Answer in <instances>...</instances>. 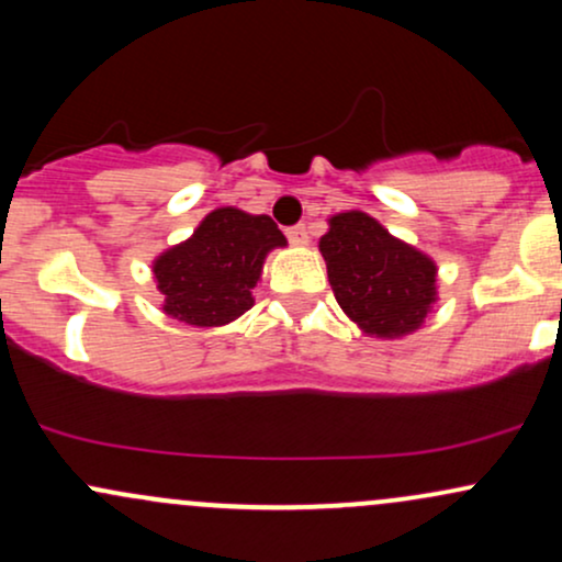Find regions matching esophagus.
Returning <instances> with one entry per match:
<instances>
[{
	"mask_svg": "<svg viewBox=\"0 0 562 562\" xmlns=\"http://www.w3.org/2000/svg\"><path fill=\"white\" fill-rule=\"evenodd\" d=\"M285 235L293 245H306L308 243V232H306V227H303V224H295V227H290Z\"/></svg>",
	"mask_w": 562,
	"mask_h": 562,
	"instance_id": "obj_1",
	"label": "esophagus"
}]
</instances>
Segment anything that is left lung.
Segmentation results:
<instances>
[{
  "label": "left lung",
  "mask_w": 562,
  "mask_h": 562,
  "mask_svg": "<svg viewBox=\"0 0 562 562\" xmlns=\"http://www.w3.org/2000/svg\"><path fill=\"white\" fill-rule=\"evenodd\" d=\"M322 235L335 301L375 338H402L420 330L436 303V263L393 237L364 211L330 216Z\"/></svg>",
  "instance_id": "left-lung-1"
}]
</instances>
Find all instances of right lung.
Instances as JSON below:
<instances>
[{
    "label": "right lung",
    "instance_id": "right-lung-1",
    "mask_svg": "<svg viewBox=\"0 0 562 562\" xmlns=\"http://www.w3.org/2000/svg\"><path fill=\"white\" fill-rule=\"evenodd\" d=\"M288 245L269 216L240 209L211 211L192 237L153 261L164 312L195 327L229 325L254 306L269 250Z\"/></svg>",
    "mask_w": 562,
    "mask_h": 562
}]
</instances>
